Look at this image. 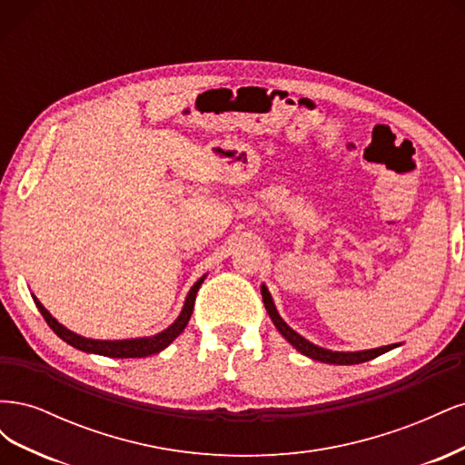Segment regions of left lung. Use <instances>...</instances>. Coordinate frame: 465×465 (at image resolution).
Returning a JSON list of instances; mask_svg holds the SVG:
<instances>
[{"instance_id":"8db88e82","label":"left lung","mask_w":465,"mask_h":465,"mask_svg":"<svg viewBox=\"0 0 465 465\" xmlns=\"http://www.w3.org/2000/svg\"><path fill=\"white\" fill-rule=\"evenodd\" d=\"M262 299L265 304V311L270 314L273 326L277 328V331L285 337V340L299 351V353L311 357L314 361L320 362H328V364H359V362H367L378 355L388 353V351L400 347L401 343H391V345H382V347H376V349H364V351H331L326 347H320L314 345L312 341H308L306 337H302L301 333L294 331L289 323L279 316L275 302L272 299V292L262 283Z\"/></svg>"}]
</instances>
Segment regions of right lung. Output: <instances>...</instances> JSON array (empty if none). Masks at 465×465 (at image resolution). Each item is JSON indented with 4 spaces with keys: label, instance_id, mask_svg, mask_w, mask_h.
Listing matches in <instances>:
<instances>
[{
    "label": "right lung",
    "instance_id": "right-lung-1",
    "mask_svg": "<svg viewBox=\"0 0 465 465\" xmlns=\"http://www.w3.org/2000/svg\"><path fill=\"white\" fill-rule=\"evenodd\" d=\"M207 277L202 275L195 283L192 285V289L186 294V301L184 306H182V311L178 314V318L171 323V326L164 328L163 331L154 333V335H147V337H130V340H91V337L85 335H79L72 330H67L64 323H60L55 320L46 308L42 304L35 294L31 292V297L36 304V308L40 311V314L45 316L48 326L54 330V333L64 340L67 345H72L83 353H93V355H103V357H112V359H142V357H149L154 353H161L163 349H166L171 345L176 337L184 331V328L188 326V322L192 318L193 312V302H195V294H198L203 279Z\"/></svg>",
    "mask_w": 465,
    "mask_h": 465
}]
</instances>
